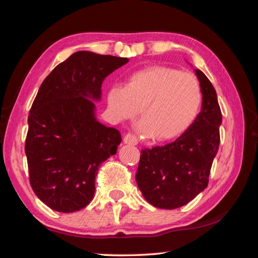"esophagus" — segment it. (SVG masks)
<instances>
[{
  "label": "esophagus",
  "mask_w": 258,
  "mask_h": 258,
  "mask_svg": "<svg viewBox=\"0 0 258 258\" xmlns=\"http://www.w3.org/2000/svg\"><path fill=\"white\" fill-rule=\"evenodd\" d=\"M123 141H124L125 145H132V146H137L138 145V138L135 137L133 133H131V132L124 134Z\"/></svg>",
  "instance_id": "obj_1"
}]
</instances>
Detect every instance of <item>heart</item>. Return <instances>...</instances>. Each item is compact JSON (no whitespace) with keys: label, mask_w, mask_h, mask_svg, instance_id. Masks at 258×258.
I'll list each match as a JSON object with an SVG mask.
<instances>
[{"label":"heart","mask_w":258,"mask_h":258,"mask_svg":"<svg viewBox=\"0 0 258 258\" xmlns=\"http://www.w3.org/2000/svg\"><path fill=\"white\" fill-rule=\"evenodd\" d=\"M107 106L118 120L134 118L141 108L140 131L156 141H167L194 124L203 106V92L191 74L150 66L131 73L124 86L112 85Z\"/></svg>","instance_id":"1"}]
</instances>
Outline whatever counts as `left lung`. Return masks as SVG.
I'll return each instance as SVG.
<instances>
[{
  "mask_svg": "<svg viewBox=\"0 0 258 258\" xmlns=\"http://www.w3.org/2000/svg\"><path fill=\"white\" fill-rule=\"evenodd\" d=\"M195 72L203 106L194 124L174 142L141 150L135 180L145 199L157 208L182 207L206 189L220 146L222 112L216 91L202 71Z\"/></svg>",
  "mask_w": 258,
  "mask_h": 258,
  "instance_id": "left-lung-1",
  "label": "left lung"
}]
</instances>
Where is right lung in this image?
Instances as JSON below:
<instances>
[{"label":"right lung","mask_w":258,"mask_h":258,"mask_svg":"<svg viewBox=\"0 0 258 258\" xmlns=\"http://www.w3.org/2000/svg\"><path fill=\"white\" fill-rule=\"evenodd\" d=\"M127 58L78 51L43 81L28 115L25 152L33 191L47 207L73 213L93 199L99 166L117 152L118 130L99 123L93 100Z\"/></svg>","instance_id":"1"}]
</instances>
